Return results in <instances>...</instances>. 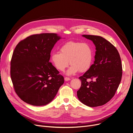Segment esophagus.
Returning <instances> with one entry per match:
<instances>
[{"instance_id": "obj_1", "label": "esophagus", "mask_w": 133, "mask_h": 133, "mask_svg": "<svg viewBox=\"0 0 133 133\" xmlns=\"http://www.w3.org/2000/svg\"><path fill=\"white\" fill-rule=\"evenodd\" d=\"M71 80V79L68 78V77H65V81H69V80Z\"/></svg>"}]
</instances>
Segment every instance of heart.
Segmentation results:
<instances>
[{
	"label": "heart",
	"mask_w": 133,
	"mask_h": 133,
	"mask_svg": "<svg viewBox=\"0 0 133 133\" xmlns=\"http://www.w3.org/2000/svg\"><path fill=\"white\" fill-rule=\"evenodd\" d=\"M60 53L54 52L51 54V60L52 64L58 70L64 72L69 65L67 74H75L79 71L84 72L89 69L93 60V50L87 43L80 42L68 41L63 45Z\"/></svg>",
	"instance_id": "b5f03b06"
}]
</instances>
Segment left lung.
Instances as JSON below:
<instances>
[{"label":"left lung","instance_id":"obj_1","mask_svg":"<svg viewBox=\"0 0 133 133\" xmlns=\"http://www.w3.org/2000/svg\"><path fill=\"white\" fill-rule=\"evenodd\" d=\"M95 46L94 64L79 79L81 86L77 91L79 100L94 107L106 104L114 96L122 75L120 56L117 49L106 39L97 36L82 35ZM91 81L88 82V80Z\"/></svg>","mask_w":133,"mask_h":133}]
</instances>
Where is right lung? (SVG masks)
Here are the masks:
<instances>
[{
    "label": "right lung",
    "mask_w": 133,
    "mask_h": 133,
    "mask_svg": "<svg viewBox=\"0 0 133 133\" xmlns=\"http://www.w3.org/2000/svg\"><path fill=\"white\" fill-rule=\"evenodd\" d=\"M61 38L56 33L34 34L20 41L11 61V77L20 98L33 106L51 102L64 78L50 62L51 52Z\"/></svg>",
    "instance_id": "right-lung-1"
}]
</instances>
